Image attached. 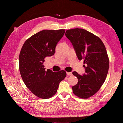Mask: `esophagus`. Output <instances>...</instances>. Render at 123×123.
<instances>
[{
    "label": "esophagus",
    "instance_id": "1",
    "mask_svg": "<svg viewBox=\"0 0 123 123\" xmlns=\"http://www.w3.org/2000/svg\"><path fill=\"white\" fill-rule=\"evenodd\" d=\"M67 74L68 75H72V72H67Z\"/></svg>",
    "mask_w": 123,
    "mask_h": 123
}]
</instances>
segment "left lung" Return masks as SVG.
I'll return each mask as SVG.
<instances>
[{"mask_svg": "<svg viewBox=\"0 0 123 123\" xmlns=\"http://www.w3.org/2000/svg\"><path fill=\"white\" fill-rule=\"evenodd\" d=\"M65 35L72 43L80 60L83 59L85 74H73L78 79L72 87L73 93L81 98L95 94L104 84L109 69V58L105 47L100 39L82 28L67 30Z\"/></svg>", "mask_w": 123, "mask_h": 123, "instance_id": "8db88e82", "label": "left lung"}]
</instances>
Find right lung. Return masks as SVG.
<instances>
[{
  "label": "right lung",
  "instance_id": "right-lung-1",
  "mask_svg": "<svg viewBox=\"0 0 123 123\" xmlns=\"http://www.w3.org/2000/svg\"><path fill=\"white\" fill-rule=\"evenodd\" d=\"M65 32V29L41 31L27 39L21 49L19 70L22 79L31 92L40 98L47 99L54 95L66 76L65 71L46 70L43 65L44 58L54 55Z\"/></svg>",
  "mask_w": 123,
  "mask_h": 123
}]
</instances>
